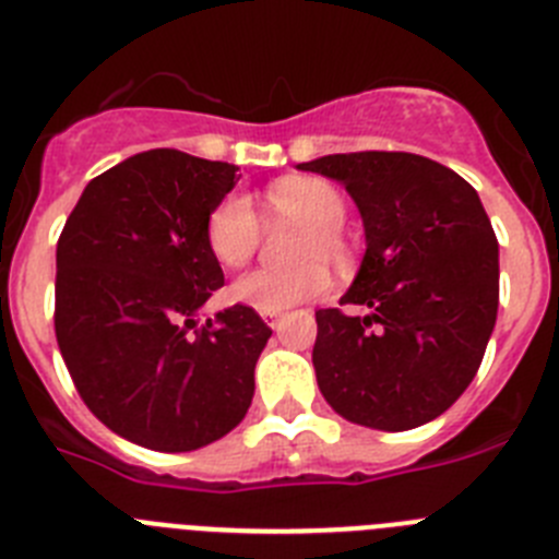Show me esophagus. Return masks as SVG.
<instances>
[{
	"label": "esophagus",
	"instance_id": "obj_1",
	"mask_svg": "<svg viewBox=\"0 0 559 559\" xmlns=\"http://www.w3.org/2000/svg\"><path fill=\"white\" fill-rule=\"evenodd\" d=\"M265 319V324H269V328H276V322H280V310H269V313H260Z\"/></svg>",
	"mask_w": 559,
	"mask_h": 559
}]
</instances>
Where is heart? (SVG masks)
<instances>
[{
    "instance_id": "heart-1",
    "label": "heart",
    "mask_w": 559,
    "mask_h": 559,
    "mask_svg": "<svg viewBox=\"0 0 559 559\" xmlns=\"http://www.w3.org/2000/svg\"><path fill=\"white\" fill-rule=\"evenodd\" d=\"M265 206L276 218L305 224L308 231L299 243L302 265L288 271H251L231 285V299L269 313L328 294L333 285L328 260L335 265L349 263V240L341 229L347 218V201L338 187L316 176H290L265 190ZM204 237L210 254L224 269H243L263 240V224L246 195L229 192L206 215Z\"/></svg>"
}]
</instances>
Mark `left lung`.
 I'll use <instances>...</instances> for the list:
<instances>
[{"instance_id":"left-lung-1","label":"left lung","mask_w":559,"mask_h":559,"mask_svg":"<svg viewBox=\"0 0 559 559\" xmlns=\"http://www.w3.org/2000/svg\"><path fill=\"white\" fill-rule=\"evenodd\" d=\"M299 170L341 181L358 204L367 254L316 310L313 367L333 412L378 431L431 423L481 367L498 313V240L478 192L439 162L400 151L333 153Z\"/></svg>"}]
</instances>
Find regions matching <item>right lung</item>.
I'll use <instances>...</instances> for the list:
<instances>
[{"mask_svg":"<svg viewBox=\"0 0 559 559\" xmlns=\"http://www.w3.org/2000/svg\"><path fill=\"white\" fill-rule=\"evenodd\" d=\"M235 165L156 147L100 173L56 251V338L88 412L142 448L181 453L226 437L254 397L271 328L231 305L201 322L224 285L206 215Z\"/></svg>","mask_w":559,"mask_h":559,"instance_id":"add662e5","label":"right lung"}]
</instances>
